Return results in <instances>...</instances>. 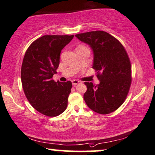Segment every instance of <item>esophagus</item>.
<instances>
[{
    "label": "esophagus",
    "mask_w": 155,
    "mask_h": 155,
    "mask_svg": "<svg viewBox=\"0 0 155 155\" xmlns=\"http://www.w3.org/2000/svg\"><path fill=\"white\" fill-rule=\"evenodd\" d=\"M72 85H74V86H75V85H77L78 84L80 83V81H78V80H73V81H72Z\"/></svg>",
    "instance_id": "1"
}]
</instances>
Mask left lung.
Returning a JSON list of instances; mask_svg holds the SVG:
<instances>
[{"mask_svg":"<svg viewBox=\"0 0 155 155\" xmlns=\"http://www.w3.org/2000/svg\"><path fill=\"white\" fill-rule=\"evenodd\" d=\"M75 37L93 49V68L101 82L95 85L85 82L87 89L83 98L87 106L100 114L115 111L125 101L131 84V62L127 51L116 38L104 31Z\"/></svg>","mask_w":155,"mask_h":155,"instance_id":"8db88e82","label":"left lung"}]
</instances>
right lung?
Here are the masks:
<instances>
[{
	"mask_svg": "<svg viewBox=\"0 0 155 155\" xmlns=\"http://www.w3.org/2000/svg\"><path fill=\"white\" fill-rule=\"evenodd\" d=\"M74 35H45L34 41L23 60L21 78L23 90L30 104L49 117L59 116L68 106L72 84L54 82L62 49Z\"/></svg>",
	"mask_w": 155,
	"mask_h": 155,
	"instance_id": "add662e5",
	"label": "right lung"
}]
</instances>
